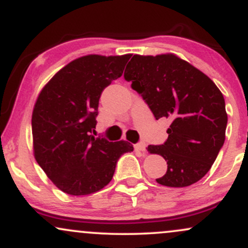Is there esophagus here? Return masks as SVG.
Segmentation results:
<instances>
[{
    "mask_svg": "<svg viewBox=\"0 0 248 248\" xmlns=\"http://www.w3.org/2000/svg\"><path fill=\"white\" fill-rule=\"evenodd\" d=\"M145 149H146V144L144 143V141H139V143H137L135 145V150H137V151L144 152L145 151Z\"/></svg>",
    "mask_w": 248,
    "mask_h": 248,
    "instance_id": "esophagus-1",
    "label": "esophagus"
}]
</instances>
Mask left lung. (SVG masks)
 I'll use <instances>...</instances> for the list:
<instances>
[{"label": "left lung", "mask_w": 248, "mask_h": 248, "mask_svg": "<svg viewBox=\"0 0 248 248\" xmlns=\"http://www.w3.org/2000/svg\"><path fill=\"white\" fill-rule=\"evenodd\" d=\"M124 78L155 119L171 121L165 143L147 146L168 163L158 184L185 187L202 179L224 145L227 125L224 96L213 80L172 54L133 55Z\"/></svg>", "instance_id": "left-lung-1"}]
</instances>
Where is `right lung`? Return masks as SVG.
I'll use <instances>...</instances> for the list:
<instances>
[{"instance_id": "obj_1", "label": "right lung", "mask_w": 248, "mask_h": 248, "mask_svg": "<svg viewBox=\"0 0 248 248\" xmlns=\"http://www.w3.org/2000/svg\"><path fill=\"white\" fill-rule=\"evenodd\" d=\"M131 55H88L72 61L38 94L31 129L35 159L60 190L85 196L112 179L122 155L133 151L125 140L94 138L101 94L123 75Z\"/></svg>"}]
</instances>
